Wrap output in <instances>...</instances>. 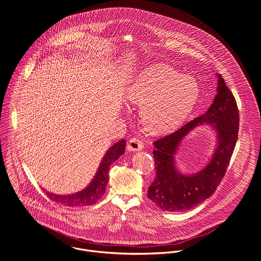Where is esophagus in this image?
Wrapping results in <instances>:
<instances>
[{"label":"esophagus","mask_w":261,"mask_h":261,"mask_svg":"<svg viewBox=\"0 0 261 261\" xmlns=\"http://www.w3.org/2000/svg\"><path fill=\"white\" fill-rule=\"evenodd\" d=\"M144 146L145 145L141 140H139L137 138H133L128 141V144H127L126 148L130 151H137V150H141V149H144Z\"/></svg>","instance_id":"esophagus-1"}]
</instances>
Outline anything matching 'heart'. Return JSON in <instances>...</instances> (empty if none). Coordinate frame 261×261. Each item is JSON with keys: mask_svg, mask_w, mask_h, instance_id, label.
Segmentation results:
<instances>
[{"mask_svg": "<svg viewBox=\"0 0 261 261\" xmlns=\"http://www.w3.org/2000/svg\"><path fill=\"white\" fill-rule=\"evenodd\" d=\"M197 83L166 64L141 71L126 92V98L141 105L140 115L149 133L167 134L179 127L193 112L198 98Z\"/></svg>", "mask_w": 261, "mask_h": 261, "instance_id": "1", "label": "heart"}]
</instances>
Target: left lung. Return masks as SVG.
<instances>
[{
	"label": "left lung",
	"mask_w": 261,
	"mask_h": 261,
	"mask_svg": "<svg viewBox=\"0 0 261 261\" xmlns=\"http://www.w3.org/2000/svg\"><path fill=\"white\" fill-rule=\"evenodd\" d=\"M217 94L206 113L153 143L155 178L148 189V198L163 211H186L202 203L215 193L225 176L238 138L239 112L222 76L217 74ZM202 123L212 124L216 129L217 149L202 171L183 175L175 169L174 154L181 140Z\"/></svg>",
	"instance_id": "obj_1"
}]
</instances>
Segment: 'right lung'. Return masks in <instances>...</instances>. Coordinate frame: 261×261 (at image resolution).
I'll return each instance as SVG.
<instances>
[{
	"label": "right lung",
	"mask_w": 261,
	"mask_h": 261,
	"mask_svg": "<svg viewBox=\"0 0 261 261\" xmlns=\"http://www.w3.org/2000/svg\"><path fill=\"white\" fill-rule=\"evenodd\" d=\"M124 140L115 143L106 152L92 182L82 191L70 195H56L54 193L46 192L47 197L58 204L69 207H82L95 204L106 193L107 185L110 180L109 171L111 165L124 153Z\"/></svg>",
	"instance_id": "right-lung-1"
}]
</instances>
